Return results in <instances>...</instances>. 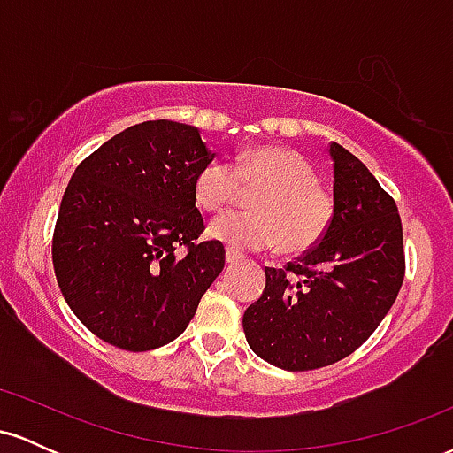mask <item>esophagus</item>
<instances>
[{"instance_id": "1", "label": "esophagus", "mask_w": 453, "mask_h": 453, "mask_svg": "<svg viewBox=\"0 0 453 453\" xmlns=\"http://www.w3.org/2000/svg\"><path fill=\"white\" fill-rule=\"evenodd\" d=\"M238 262H242V257L236 256V253L227 249V251H226V264H227V266H234V264H238Z\"/></svg>"}]
</instances>
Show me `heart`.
Listing matches in <instances>:
<instances>
[{"label": "heart", "instance_id": "heart-1", "mask_svg": "<svg viewBox=\"0 0 453 453\" xmlns=\"http://www.w3.org/2000/svg\"><path fill=\"white\" fill-rule=\"evenodd\" d=\"M319 183L309 159L292 149L259 144L242 150L236 164L212 161L197 174L194 194L204 211L232 206L244 189H264L253 212H226L211 221L209 236L230 251L277 247L300 256L324 241L334 219V200Z\"/></svg>", "mask_w": 453, "mask_h": 453}]
</instances>
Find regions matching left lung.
Masks as SVG:
<instances>
[{
  "mask_svg": "<svg viewBox=\"0 0 453 453\" xmlns=\"http://www.w3.org/2000/svg\"><path fill=\"white\" fill-rule=\"evenodd\" d=\"M330 230L298 262L266 268V288L242 315L249 347L283 371H313L356 351L404 279L396 202L341 144H330Z\"/></svg>",
  "mask_w": 453,
  "mask_h": 453,
  "instance_id": "8db88e82",
  "label": "left lung"
}]
</instances>
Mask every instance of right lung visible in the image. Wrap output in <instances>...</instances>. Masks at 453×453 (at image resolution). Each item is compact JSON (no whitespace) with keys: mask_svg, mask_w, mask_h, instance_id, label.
Here are the masks:
<instances>
[{"mask_svg":"<svg viewBox=\"0 0 453 453\" xmlns=\"http://www.w3.org/2000/svg\"><path fill=\"white\" fill-rule=\"evenodd\" d=\"M212 159L200 129L161 119L123 129L76 168L53 266L72 313L102 341L126 351L174 341L219 277L226 249L197 242L194 194Z\"/></svg>","mask_w":453,"mask_h":453,"instance_id":"add662e5","label":"right lung"}]
</instances>
